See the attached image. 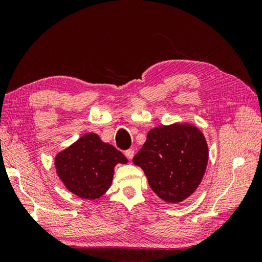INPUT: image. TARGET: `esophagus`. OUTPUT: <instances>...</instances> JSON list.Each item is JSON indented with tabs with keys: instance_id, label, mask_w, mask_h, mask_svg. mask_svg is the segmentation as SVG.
<instances>
[{
	"instance_id": "obj_1",
	"label": "esophagus",
	"mask_w": 262,
	"mask_h": 262,
	"mask_svg": "<svg viewBox=\"0 0 262 262\" xmlns=\"http://www.w3.org/2000/svg\"><path fill=\"white\" fill-rule=\"evenodd\" d=\"M125 156L128 158V161H132L133 157H134V150L128 149L125 151Z\"/></svg>"
}]
</instances>
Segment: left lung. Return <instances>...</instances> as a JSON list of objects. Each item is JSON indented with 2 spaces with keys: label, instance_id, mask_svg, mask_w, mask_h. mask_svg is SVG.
I'll return each instance as SVG.
<instances>
[{
  "label": "left lung",
  "instance_id": "obj_1",
  "mask_svg": "<svg viewBox=\"0 0 262 262\" xmlns=\"http://www.w3.org/2000/svg\"><path fill=\"white\" fill-rule=\"evenodd\" d=\"M133 162L143 168L150 187L162 200L178 203L201 183L208 162L207 142L193 126L156 127Z\"/></svg>",
  "mask_w": 262,
  "mask_h": 262
}]
</instances>
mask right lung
<instances>
[{"label": "right lung", "instance_id": "obj_1", "mask_svg": "<svg viewBox=\"0 0 262 262\" xmlns=\"http://www.w3.org/2000/svg\"><path fill=\"white\" fill-rule=\"evenodd\" d=\"M118 163L126 164L127 158L94 133L82 136L55 158L56 172L66 187L88 200L100 198L108 189Z\"/></svg>", "mask_w": 262, "mask_h": 262}]
</instances>
